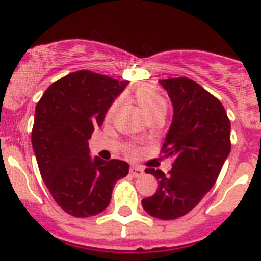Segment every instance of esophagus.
Masks as SVG:
<instances>
[{"label": "esophagus", "instance_id": "34e87169", "mask_svg": "<svg viewBox=\"0 0 261 261\" xmlns=\"http://www.w3.org/2000/svg\"><path fill=\"white\" fill-rule=\"evenodd\" d=\"M130 174L135 178L141 177V175L144 174V170L141 169L140 167H135V165H133V167L130 168Z\"/></svg>", "mask_w": 261, "mask_h": 261}]
</instances>
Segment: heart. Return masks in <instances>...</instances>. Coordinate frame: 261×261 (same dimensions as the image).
Masks as SVG:
<instances>
[{"instance_id": "heart-1", "label": "heart", "mask_w": 261, "mask_h": 261, "mask_svg": "<svg viewBox=\"0 0 261 261\" xmlns=\"http://www.w3.org/2000/svg\"><path fill=\"white\" fill-rule=\"evenodd\" d=\"M136 101L140 105L141 110L147 116V118L155 117V116H164L167 112V102H165L164 97L154 87L149 86V84L141 86L136 91ZM118 103H120V101H115L111 105V107L107 111V117H112L115 115Z\"/></svg>"}]
</instances>
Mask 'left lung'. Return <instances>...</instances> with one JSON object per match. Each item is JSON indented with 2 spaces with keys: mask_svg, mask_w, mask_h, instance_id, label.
I'll list each match as a JSON object with an SVG mask.
<instances>
[{
  "mask_svg": "<svg viewBox=\"0 0 261 261\" xmlns=\"http://www.w3.org/2000/svg\"><path fill=\"white\" fill-rule=\"evenodd\" d=\"M173 105V120L162 151L174 159L169 174L147 168L158 189L141 201L160 220H174L194 208L212 188L231 150V123L222 103L193 80H160Z\"/></svg>",
  "mask_w": 261,
  "mask_h": 261,
  "instance_id": "left-lung-1",
  "label": "left lung"
}]
</instances>
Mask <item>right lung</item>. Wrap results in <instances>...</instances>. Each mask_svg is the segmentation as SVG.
<instances>
[{
    "label": "right lung",
    "instance_id": "add662e5",
    "mask_svg": "<svg viewBox=\"0 0 261 261\" xmlns=\"http://www.w3.org/2000/svg\"><path fill=\"white\" fill-rule=\"evenodd\" d=\"M128 81L78 70L49 86L35 109L31 143L44 183L58 206L74 217L98 215L116 181L128 174L122 160L89 155L88 139Z\"/></svg>",
    "mask_w": 261,
    "mask_h": 261
}]
</instances>
